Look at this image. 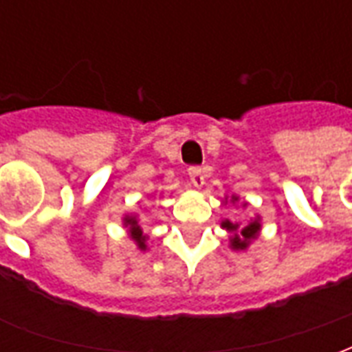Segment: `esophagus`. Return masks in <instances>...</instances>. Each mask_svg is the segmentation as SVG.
Masks as SVG:
<instances>
[{"label":"esophagus","mask_w":352,"mask_h":352,"mask_svg":"<svg viewBox=\"0 0 352 352\" xmlns=\"http://www.w3.org/2000/svg\"><path fill=\"white\" fill-rule=\"evenodd\" d=\"M188 177H190V181L194 183V186H204V183H206V177H204V169L201 168L188 169Z\"/></svg>","instance_id":"esophagus-1"}]
</instances>
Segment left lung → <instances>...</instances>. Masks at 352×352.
Segmentation results:
<instances>
[{"mask_svg": "<svg viewBox=\"0 0 352 352\" xmlns=\"http://www.w3.org/2000/svg\"><path fill=\"white\" fill-rule=\"evenodd\" d=\"M237 199H239L237 196H232V201H237ZM222 228H226L232 234V237H230V247L234 251H245L251 245L252 239L258 236L262 224H260V219H252L245 226H239L237 222L232 221H222Z\"/></svg>", "mask_w": 352, "mask_h": 352, "instance_id": "left-lung-1", "label": "left lung"}]
</instances>
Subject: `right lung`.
Wrapping results in <instances>:
<instances>
[{
    "label": "right lung",
    "mask_w": 352,
    "mask_h": 352,
    "mask_svg": "<svg viewBox=\"0 0 352 352\" xmlns=\"http://www.w3.org/2000/svg\"><path fill=\"white\" fill-rule=\"evenodd\" d=\"M124 226L130 230V236H131V239L138 243V249H141V251H146V236L143 234L141 226H139L138 217L126 214V217H124Z\"/></svg>",
    "instance_id": "obj_1"
}]
</instances>
